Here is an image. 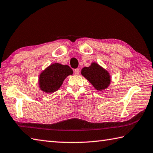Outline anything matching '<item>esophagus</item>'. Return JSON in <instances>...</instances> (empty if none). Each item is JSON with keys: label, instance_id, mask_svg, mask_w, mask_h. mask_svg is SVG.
Masks as SVG:
<instances>
[{"label": "esophagus", "instance_id": "1", "mask_svg": "<svg viewBox=\"0 0 153 153\" xmlns=\"http://www.w3.org/2000/svg\"><path fill=\"white\" fill-rule=\"evenodd\" d=\"M74 74L76 75H78L79 74V69L76 68L74 70Z\"/></svg>", "mask_w": 153, "mask_h": 153}]
</instances>
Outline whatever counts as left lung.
<instances>
[{"label":"left lung","instance_id":"left-lung-1","mask_svg":"<svg viewBox=\"0 0 153 153\" xmlns=\"http://www.w3.org/2000/svg\"><path fill=\"white\" fill-rule=\"evenodd\" d=\"M81 73L97 90H103L110 84L111 77L108 71L97 63H92L90 66L83 68Z\"/></svg>","mask_w":153,"mask_h":153}]
</instances>
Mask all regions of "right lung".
Listing matches in <instances>:
<instances>
[{"label": "right lung", "mask_w": 153, "mask_h": 153, "mask_svg": "<svg viewBox=\"0 0 153 153\" xmlns=\"http://www.w3.org/2000/svg\"><path fill=\"white\" fill-rule=\"evenodd\" d=\"M73 74V71L67 65L55 63L43 71L39 77V85L42 91L53 93L60 88L67 76Z\"/></svg>", "instance_id": "1"}]
</instances>
